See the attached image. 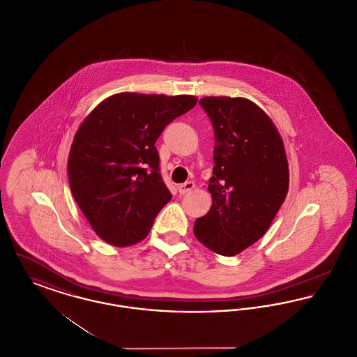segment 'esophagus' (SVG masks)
<instances>
[{
    "label": "esophagus",
    "mask_w": 357,
    "mask_h": 357,
    "mask_svg": "<svg viewBox=\"0 0 357 357\" xmlns=\"http://www.w3.org/2000/svg\"><path fill=\"white\" fill-rule=\"evenodd\" d=\"M194 187H195L194 182H186V183L178 186V191H179V194H187V192H190Z\"/></svg>",
    "instance_id": "obj_1"
}]
</instances>
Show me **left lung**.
I'll return each mask as SVG.
<instances>
[{
  "instance_id": "1",
  "label": "left lung",
  "mask_w": 357,
  "mask_h": 357,
  "mask_svg": "<svg viewBox=\"0 0 357 357\" xmlns=\"http://www.w3.org/2000/svg\"><path fill=\"white\" fill-rule=\"evenodd\" d=\"M213 123V204L194 234L214 253L231 257L262 237L284 204L289 166L282 137L266 112L246 98L206 96Z\"/></svg>"
}]
</instances>
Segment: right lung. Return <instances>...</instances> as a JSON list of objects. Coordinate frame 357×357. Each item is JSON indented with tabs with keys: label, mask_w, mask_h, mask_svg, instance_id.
Here are the masks:
<instances>
[{
	"label": "right lung",
	"mask_w": 357,
	"mask_h": 357,
	"mask_svg": "<svg viewBox=\"0 0 357 357\" xmlns=\"http://www.w3.org/2000/svg\"><path fill=\"white\" fill-rule=\"evenodd\" d=\"M198 102L192 95L121 92L83 120L68 156L70 191L95 233L118 248L147 237L171 199L159 171L158 137Z\"/></svg>",
	"instance_id": "add662e5"
}]
</instances>
